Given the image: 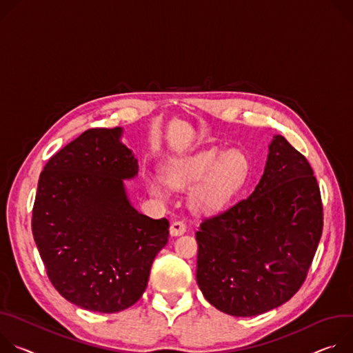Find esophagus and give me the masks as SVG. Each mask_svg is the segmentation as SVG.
I'll return each mask as SVG.
<instances>
[{
	"instance_id": "esophagus-1",
	"label": "esophagus",
	"mask_w": 353,
	"mask_h": 353,
	"mask_svg": "<svg viewBox=\"0 0 353 353\" xmlns=\"http://www.w3.org/2000/svg\"><path fill=\"white\" fill-rule=\"evenodd\" d=\"M185 231H186V225H185V223H182V221H179V220L172 221V224H171V227H170L171 236H174V237L181 236V234H183Z\"/></svg>"
}]
</instances>
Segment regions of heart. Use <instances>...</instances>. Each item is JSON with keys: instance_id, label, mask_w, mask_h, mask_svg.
<instances>
[{"instance_id": "b5f03b06", "label": "heart", "mask_w": 353, "mask_h": 353, "mask_svg": "<svg viewBox=\"0 0 353 353\" xmlns=\"http://www.w3.org/2000/svg\"><path fill=\"white\" fill-rule=\"evenodd\" d=\"M248 171V160L241 151L209 150L176 161L167 168V179L172 186H194L189 193L193 209L209 212L223 205L239 189ZM154 196L163 198L165 189L159 179L148 182Z\"/></svg>"}]
</instances>
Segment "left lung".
<instances>
[{
  "label": "left lung",
  "mask_w": 353,
  "mask_h": 353,
  "mask_svg": "<svg viewBox=\"0 0 353 353\" xmlns=\"http://www.w3.org/2000/svg\"><path fill=\"white\" fill-rule=\"evenodd\" d=\"M319 182L283 136L250 196L205 217L196 231V281L205 299L236 317L262 314L304 283L323 234Z\"/></svg>",
  "instance_id": "obj_1"
}]
</instances>
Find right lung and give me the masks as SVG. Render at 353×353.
<instances>
[{
    "label": "right lung",
    "instance_id": "1",
    "mask_svg": "<svg viewBox=\"0 0 353 353\" xmlns=\"http://www.w3.org/2000/svg\"><path fill=\"white\" fill-rule=\"evenodd\" d=\"M121 128H94L57 151L39 176L32 232L54 289L72 304L117 312L144 293L170 223L139 213L123 179L137 160Z\"/></svg>",
    "mask_w": 353,
    "mask_h": 353
}]
</instances>
